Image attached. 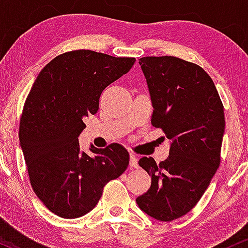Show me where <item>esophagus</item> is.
Listing matches in <instances>:
<instances>
[{
    "mask_svg": "<svg viewBox=\"0 0 248 248\" xmlns=\"http://www.w3.org/2000/svg\"><path fill=\"white\" fill-rule=\"evenodd\" d=\"M130 168L131 169H137L138 168V161L137 157L135 155H130Z\"/></svg>",
    "mask_w": 248,
    "mask_h": 248,
    "instance_id": "1",
    "label": "esophagus"
}]
</instances>
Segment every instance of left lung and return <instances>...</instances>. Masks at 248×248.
<instances>
[{
    "mask_svg": "<svg viewBox=\"0 0 248 248\" xmlns=\"http://www.w3.org/2000/svg\"><path fill=\"white\" fill-rule=\"evenodd\" d=\"M151 96V124L172 141L168 159L138 161L151 176L139 208L160 221L185 216L197 205L220 165L224 105L202 66L173 56L139 60Z\"/></svg>",
    "mask_w": 248,
    "mask_h": 248,
    "instance_id": "obj_1",
    "label": "left lung"
}]
</instances>
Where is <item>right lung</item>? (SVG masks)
<instances>
[{"instance_id": "right-lung-1", "label": "right lung", "mask_w": 248, "mask_h": 248, "mask_svg": "<svg viewBox=\"0 0 248 248\" xmlns=\"http://www.w3.org/2000/svg\"><path fill=\"white\" fill-rule=\"evenodd\" d=\"M133 57L93 50L58 55L42 69L19 121V143L30 184L46 207L61 218H79L101 199L103 188L121 176L130 155L121 144L91 145L80 152L83 119L98 111L102 91L130 71Z\"/></svg>"}]
</instances>
